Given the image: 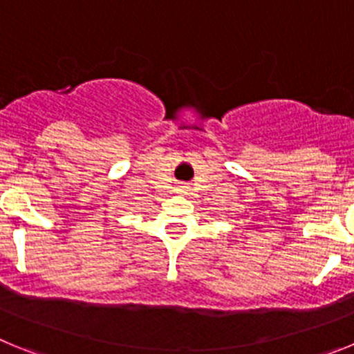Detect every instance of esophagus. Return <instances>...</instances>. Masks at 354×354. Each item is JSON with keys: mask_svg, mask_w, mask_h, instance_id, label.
Here are the masks:
<instances>
[{"mask_svg": "<svg viewBox=\"0 0 354 354\" xmlns=\"http://www.w3.org/2000/svg\"><path fill=\"white\" fill-rule=\"evenodd\" d=\"M183 187H184V186H183Z\"/></svg>", "mask_w": 354, "mask_h": 354, "instance_id": "esophagus-1", "label": "esophagus"}]
</instances>
